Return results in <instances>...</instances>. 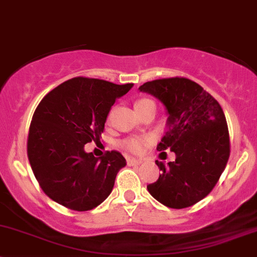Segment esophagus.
Wrapping results in <instances>:
<instances>
[{
    "mask_svg": "<svg viewBox=\"0 0 257 257\" xmlns=\"http://www.w3.org/2000/svg\"><path fill=\"white\" fill-rule=\"evenodd\" d=\"M142 163V160H136V158H128L127 165L128 166H139Z\"/></svg>",
    "mask_w": 257,
    "mask_h": 257,
    "instance_id": "obj_1",
    "label": "esophagus"
}]
</instances>
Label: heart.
I'll list each match as a JSON object with an SVG mask.
<instances>
[{"instance_id":"heart-1","label":"heart","mask_w":257,"mask_h":257,"mask_svg":"<svg viewBox=\"0 0 257 257\" xmlns=\"http://www.w3.org/2000/svg\"><path fill=\"white\" fill-rule=\"evenodd\" d=\"M148 107H153V109H156L155 101H152L151 99H146V97H142V99H139L136 102H135V110L136 111L146 110ZM146 142H147V139H141V137H130V139L123 141V147L127 148V150L131 151V152L139 153L144 150Z\"/></svg>"}]
</instances>
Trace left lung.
<instances>
[{
	"mask_svg": "<svg viewBox=\"0 0 257 257\" xmlns=\"http://www.w3.org/2000/svg\"><path fill=\"white\" fill-rule=\"evenodd\" d=\"M139 90L165 106L167 131L157 150L171 148L176 155V161L167 165L156 161L162 173L147 190L168 208L190 207L211 192L229 160L223 109L199 84L186 78L147 81Z\"/></svg>",
	"mask_w": 257,
	"mask_h": 257,
	"instance_id": "1",
	"label": "left lung"
}]
</instances>
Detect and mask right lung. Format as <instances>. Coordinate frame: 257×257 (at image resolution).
<instances>
[{"label": "right lung", "mask_w": 257, "mask_h": 257, "mask_svg": "<svg viewBox=\"0 0 257 257\" xmlns=\"http://www.w3.org/2000/svg\"><path fill=\"white\" fill-rule=\"evenodd\" d=\"M132 86L73 78L42 99L32 117L27 153L34 177L50 199L86 211L109 197L126 160L116 151L96 158L84 146L101 137L111 106Z\"/></svg>", "instance_id": "obj_1"}]
</instances>
